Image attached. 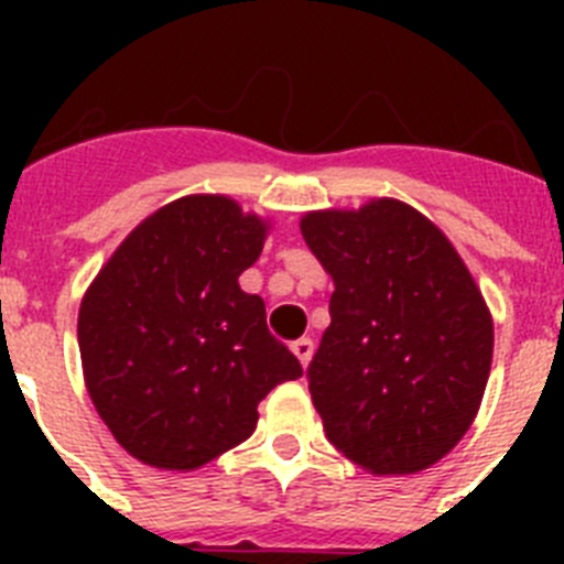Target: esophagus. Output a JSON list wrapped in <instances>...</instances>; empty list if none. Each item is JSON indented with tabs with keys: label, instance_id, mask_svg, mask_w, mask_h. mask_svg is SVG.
<instances>
[{
	"label": "esophagus",
	"instance_id": "1",
	"mask_svg": "<svg viewBox=\"0 0 564 564\" xmlns=\"http://www.w3.org/2000/svg\"><path fill=\"white\" fill-rule=\"evenodd\" d=\"M291 350H293V356L302 361V367H307V364H311V358H313V341H311V338H296V341L291 344Z\"/></svg>",
	"mask_w": 564,
	"mask_h": 564
}]
</instances>
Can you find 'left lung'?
Segmentation results:
<instances>
[{
    "label": "left lung",
    "instance_id": "obj_1",
    "mask_svg": "<svg viewBox=\"0 0 564 564\" xmlns=\"http://www.w3.org/2000/svg\"><path fill=\"white\" fill-rule=\"evenodd\" d=\"M333 276L311 398L330 443L370 475H415L466 435L491 372L495 322L446 234L392 197L299 223Z\"/></svg>",
    "mask_w": 564,
    "mask_h": 564
}]
</instances>
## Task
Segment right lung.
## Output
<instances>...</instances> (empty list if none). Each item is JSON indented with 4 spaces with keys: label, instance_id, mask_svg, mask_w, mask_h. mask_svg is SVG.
Masks as SVG:
<instances>
[{
    "label": "right lung",
    "instance_id": "obj_1",
    "mask_svg": "<svg viewBox=\"0 0 564 564\" xmlns=\"http://www.w3.org/2000/svg\"><path fill=\"white\" fill-rule=\"evenodd\" d=\"M268 228L226 194H188L149 214L84 293L87 392L147 466H206L257 430L276 383L302 376L268 330L265 302L239 288Z\"/></svg>",
    "mask_w": 564,
    "mask_h": 564
}]
</instances>
